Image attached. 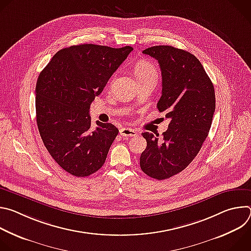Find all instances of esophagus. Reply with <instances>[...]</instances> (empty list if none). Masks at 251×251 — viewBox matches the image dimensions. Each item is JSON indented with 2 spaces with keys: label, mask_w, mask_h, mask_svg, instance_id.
Returning <instances> with one entry per match:
<instances>
[{
  "label": "esophagus",
  "mask_w": 251,
  "mask_h": 251,
  "mask_svg": "<svg viewBox=\"0 0 251 251\" xmlns=\"http://www.w3.org/2000/svg\"><path fill=\"white\" fill-rule=\"evenodd\" d=\"M120 135L123 137H135L137 135V132L131 128H122L120 129Z\"/></svg>",
  "instance_id": "34e87169"
}]
</instances>
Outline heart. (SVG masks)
<instances>
[{
    "label": "heart",
    "mask_w": 251,
    "mask_h": 251,
    "mask_svg": "<svg viewBox=\"0 0 251 251\" xmlns=\"http://www.w3.org/2000/svg\"><path fill=\"white\" fill-rule=\"evenodd\" d=\"M148 74H156V69L154 65L147 61V60H141L135 66V75L136 76H142Z\"/></svg>",
    "instance_id": "1"
}]
</instances>
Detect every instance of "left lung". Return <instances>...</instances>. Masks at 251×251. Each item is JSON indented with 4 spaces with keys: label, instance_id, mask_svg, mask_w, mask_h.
Returning a JSON list of instances; mask_svg holds the SVG:
<instances>
[{
    "label": "left lung",
    "instance_id": "1",
    "mask_svg": "<svg viewBox=\"0 0 251 251\" xmlns=\"http://www.w3.org/2000/svg\"><path fill=\"white\" fill-rule=\"evenodd\" d=\"M143 53L156 58L162 73V96L157 107L170 119L162 139L143 133L147 147L140 167L147 176L165 180L185 170L208 135L216 109L211 80L191 52L171 46H155Z\"/></svg>",
    "mask_w": 251,
    "mask_h": 251
}]
</instances>
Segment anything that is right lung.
Masks as SVG:
<instances>
[{
    "label": "right lung",
    "mask_w": 251,
    "mask_h": 251,
    "mask_svg": "<svg viewBox=\"0 0 251 251\" xmlns=\"http://www.w3.org/2000/svg\"><path fill=\"white\" fill-rule=\"evenodd\" d=\"M133 50L84 44L57 51L35 85L37 124L53 160L67 173L87 176L105 163L119 130L96 122L89 109L109 78Z\"/></svg>",
    "instance_id": "right-lung-1"
}]
</instances>
